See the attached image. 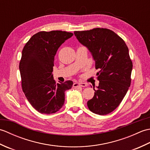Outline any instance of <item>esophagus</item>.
Here are the masks:
<instances>
[{
    "instance_id": "obj_1",
    "label": "esophagus",
    "mask_w": 150,
    "mask_h": 150,
    "mask_svg": "<svg viewBox=\"0 0 150 150\" xmlns=\"http://www.w3.org/2000/svg\"><path fill=\"white\" fill-rule=\"evenodd\" d=\"M86 84L85 83H79V82H75L73 84V87L74 88H78V87H86Z\"/></svg>"
}]
</instances>
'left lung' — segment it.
Masks as SVG:
<instances>
[{"mask_svg":"<svg viewBox=\"0 0 150 150\" xmlns=\"http://www.w3.org/2000/svg\"><path fill=\"white\" fill-rule=\"evenodd\" d=\"M88 47L95 61L99 84L93 97L87 103L92 112L100 115L112 112L119 106L131 84L133 63L128 47L122 38L107 28L74 31Z\"/></svg>","mask_w":150,"mask_h":150,"instance_id":"1","label":"left lung"}]
</instances>
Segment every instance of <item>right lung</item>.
<instances>
[{"label": "right lung", "mask_w": 150, "mask_h": 150, "mask_svg": "<svg viewBox=\"0 0 150 150\" xmlns=\"http://www.w3.org/2000/svg\"><path fill=\"white\" fill-rule=\"evenodd\" d=\"M73 35L59 30L40 31L30 38L22 50L19 64L22 91L40 113L59 111L64 104L65 91L72 87L71 81L57 84L52 72L57 50Z\"/></svg>", "instance_id": "1"}]
</instances>
